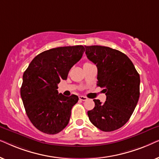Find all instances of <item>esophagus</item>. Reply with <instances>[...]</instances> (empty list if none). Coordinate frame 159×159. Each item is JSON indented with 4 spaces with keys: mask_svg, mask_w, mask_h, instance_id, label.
<instances>
[{
    "mask_svg": "<svg viewBox=\"0 0 159 159\" xmlns=\"http://www.w3.org/2000/svg\"><path fill=\"white\" fill-rule=\"evenodd\" d=\"M79 99L82 101H87V100H88V98H87L86 97L82 96V95H80V96H79Z\"/></svg>",
    "mask_w": 159,
    "mask_h": 159,
    "instance_id": "1",
    "label": "esophagus"
}]
</instances>
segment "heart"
I'll list each match as a JSON object with an SVG mask.
<instances>
[{
  "label": "heart",
  "instance_id": "1",
  "mask_svg": "<svg viewBox=\"0 0 159 159\" xmlns=\"http://www.w3.org/2000/svg\"><path fill=\"white\" fill-rule=\"evenodd\" d=\"M90 64V63H89V62H85V63H84V64Z\"/></svg>",
  "mask_w": 159,
  "mask_h": 159
}]
</instances>
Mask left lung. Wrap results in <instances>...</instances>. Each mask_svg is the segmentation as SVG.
I'll use <instances>...</instances> for the list:
<instances>
[{"label":"left lung","instance_id":"left-lung-1","mask_svg":"<svg viewBox=\"0 0 159 159\" xmlns=\"http://www.w3.org/2000/svg\"><path fill=\"white\" fill-rule=\"evenodd\" d=\"M85 47L86 56L98 68L97 85L103 88L106 101L94 99L89 119L103 132L118 129L127 122L140 97V75L131 60L121 51L101 45Z\"/></svg>","mask_w":159,"mask_h":159}]
</instances>
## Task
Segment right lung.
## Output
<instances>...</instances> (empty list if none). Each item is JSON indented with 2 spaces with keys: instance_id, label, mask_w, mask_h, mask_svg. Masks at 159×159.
<instances>
[{
  "instance_id": "1",
  "label": "right lung",
  "mask_w": 159,
  "mask_h": 159,
  "mask_svg": "<svg viewBox=\"0 0 159 159\" xmlns=\"http://www.w3.org/2000/svg\"><path fill=\"white\" fill-rule=\"evenodd\" d=\"M82 45L58 47L35 56L23 75L21 97L28 118L38 130L55 134L68 125L77 95L58 94V84L81 59Z\"/></svg>"
}]
</instances>
